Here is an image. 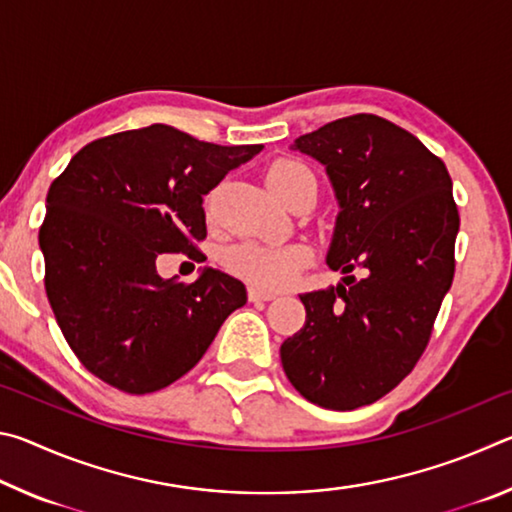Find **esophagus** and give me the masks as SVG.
<instances>
[{"label": "esophagus", "mask_w": 512, "mask_h": 512, "mask_svg": "<svg viewBox=\"0 0 512 512\" xmlns=\"http://www.w3.org/2000/svg\"><path fill=\"white\" fill-rule=\"evenodd\" d=\"M273 298H275V293H271V291H262V289H255V287L248 289V300L250 302H268Z\"/></svg>", "instance_id": "1"}]
</instances>
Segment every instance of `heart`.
I'll return each mask as SVG.
<instances>
[{
	"label": "heart",
	"instance_id": "1",
	"mask_svg": "<svg viewBox=\"0 0 512 512\" xmlns=\"http://www.w3.org/2000/svg\"><path fill=\"white\" fill-rule=\"evenodd\" d=\"M300 173H307L300 162L280 160L266 173V183L273 189L287 187ZM314 253L305 244H262V241H246L235 246L225 257V264L235 275L257 289H284L296 280L300 271L311 264Z\"/></svg>",
	"mask_w": 512,
	"mask_h": 512
}]
</instances>
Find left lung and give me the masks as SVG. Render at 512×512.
Listing matches in <instances>:
<instances>
[{
    "label": "left lung",
    "mask_w": 512,
    "mask_h": 512,
    "mask_svg": "<svg viewBox=\"0 0 512 512\" xmlns=\"http://www.w3.org/2000/svg\"><path fill=\"white\" fill-rule=\"evenodd\" d=\"M291 149L323 164L332 183L339 214L325 262L343 277L302 293L305 327L282 343V366L309 402L352 411L393 391L427 348L454 280L452 178L418 137L366 112Z\"/></svg>",
    "instance_id": "left-lung-1"
}]
</instances>
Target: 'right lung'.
<instances>
[{"instance_id": "1", "label": "right lung", "mask_w": 512, "mask_h": 512, "mask_svg": "<svg viewBox=\"0 0 512 512\" xmlns=\"http://www.w3.org/2000/svg\"><path fill=\"white\" fill-rule=\"evenodd\" d=\"M262 149L153 124L83 146L51 183L40 228L47 298L92 375L124 393L160 391L246 305L237 277L205 266L192 284L164 280L155 259L194 253L207 235L203 196Z\"/></svg>"}]
</instances>
